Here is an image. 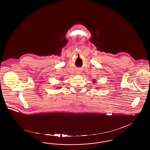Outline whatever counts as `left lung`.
I'll list each match as a JSON object with an SVG mask.
<instances>
[{
  "label": "left lung",
  "mask_w": 150,
  "mask_h": 150,
  "mask_svg": "<svg viewBox=\"0 0 150 150\" xmlns=\"http://www.w3.org/2000/svg\"><path fill=\"white\" fill-rule=\"evenodd\" d=\"M95 80V79H93V81H93V82L94 83V82H96V81H95V80ZM94 84H95V83H94Z\"/></svg>",
  "instance_id": "left-lung-1"
}]
</instances>
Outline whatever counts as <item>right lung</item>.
<instances>
[{"instance_id": "obj_1", "label": "right lung", "mask_w": 150, "mask_h": 150, "mask_svg": "<svg viewBox=\"0 0 150 150\" xmlns=\"http://www.w3.org/2000/svg\"><path fill=\"white\" fill-rule=\"evenodd\" d=\"M56 87H60V86H56Z\"/></svg>"}]
</instances>
